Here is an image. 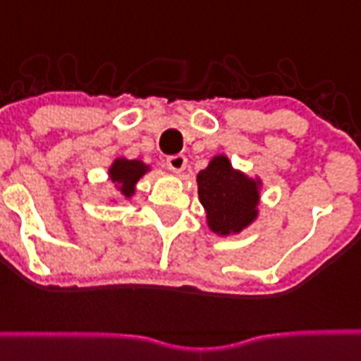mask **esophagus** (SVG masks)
<instances>
[{
  "mask_svg": "<svg viewBox=\"0 0 361 361\" xmlns=\"http://www.w3.org/2000/svg\"><path fill=\"white\" fill-rule=\"evenodd\" d=\"M166 166H169L172 172H176V174H180V172L185 170L187 157L185 155H181V153H178V155H170V157L166 159Z\"/></svg>",
  "mask_w": 361,
  "mask_h": 361,
  "instance_id": "1",
  "label": "esophagus"
}]
</instances>
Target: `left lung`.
Listing matches in <instances>:
<instances>
[{"label":"left lung","instance_id":"8db88e82","mask_svg":"<svg viewBox=\"0 0 361 361\" xmlns=\"http://www.w3.org/2000/svg\"><path fill=\"white\" fill-rule=\"evenodd\" d=\"M198 198L206 209L209 231L219 236L238 234L258 215L260 185L231 164L226 155H215L197 176Z\"/></svg>","mask_w":361,"mask_h":361}]
</instances>
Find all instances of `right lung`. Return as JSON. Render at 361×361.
I'll return each mask as SVG.
<instances>
[{"label":"right lung","mask_w":361,"mask_h":361,"mask_svg":"<svg viewBox=\"0 0 361 361\" xmlns=\"http://www.w3.org/2000/svg\"><path fill=\"white\" fill-rule=\"evenodd\" d=\"M149 166L146 163H142L138 159H116L112 166L109 169V176L112 183L116 185V191L120 192L121 197L130 198L135 195V187L138 183L142 176L146 174Z\"/></svg>","instance_id":"add662e5"}]
</instances>
